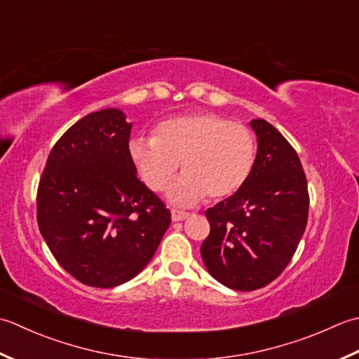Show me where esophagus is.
I'll use <instances>...</instances> for the list:
<instances>
[{
	"instance_id": "1",
	"label": "esophagus",
	"mask_w": 359,
	"mask_h": 359,
	"mask_svg": "<svg viewBox=\"0 0 359 359\" xmlns=\"http://www.w3.org/2000/svg\"><path fill=\"white\" fill-rule=\"evenodd\" d=\"M189 217V212L180 210V209H172V220L173 222H182Z\"/></svg>"
}]
</instances>
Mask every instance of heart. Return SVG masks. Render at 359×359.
Listing matches in <instances>:
<instances>
[{"instance_id":"heart-1","label":"heart","mask_w":359,"mask_h":359,"mask_svg":"<svg viewBox=\"0 0 359 359\" xmlns=\"http://www.w3.org/2000/svg\"><path fill=\"white\" fill-rule=\"evenodd\" d=\"M128 150L142 181L155 192L169 186L182 159L186 173L169 190V198L180 206L238 192L250 180L257 156L250 128L212 113L161 122L155 136L133 137Z\"/></svg>"}]
</instances>
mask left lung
Returning a JSON list of instances; mask_svg holds the SVG:
<instances>
[{
	"label": "left lung",
	"instance_id": "obj_1",
	"mask_svg": "<svg viewBox=\"0 0 359 359\" xmlns=\"http://www.w3.org/2000/svg\"><path fill=\"white\" fill-rule=\"evenodd\" d=\"M257 156L238 192L206 210L210 224L201 257L224 287L254 291L287 268L309 220V186L301 159L271 123L251 121Z\"/></svg>",
	"mask_w": 359,
	"mask_h": 359
}]
</instances>
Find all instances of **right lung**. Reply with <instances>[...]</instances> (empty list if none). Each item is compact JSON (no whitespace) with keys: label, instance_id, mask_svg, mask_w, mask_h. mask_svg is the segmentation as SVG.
<instances>
[{"label":"right lung","instance_id":"1","mask_svg":"<svg viewBox=\"0 0 359 359\" xmlns=\"http://www.w3.org/2000/svg\"><path fill=\"white\" fill-rule=\"evenodd\" d=\"M130 133L118 108L88 114L55 142L40 178L41 236L65 271L90 287L133 279L170 226V210L137 178Z\"/></svg>","mask_w":359,"mask_h":359}]
</instances>
